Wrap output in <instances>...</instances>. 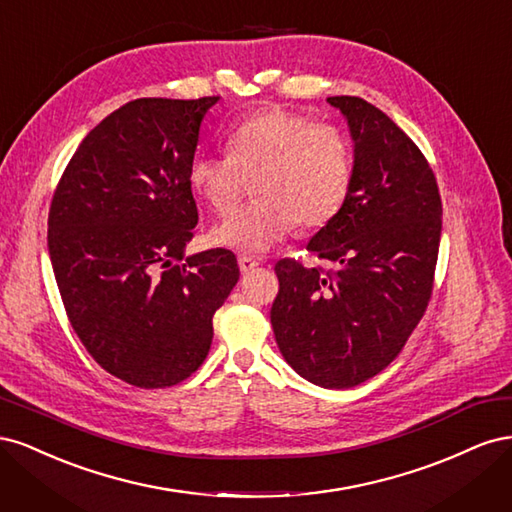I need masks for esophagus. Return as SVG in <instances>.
Segmentation results:
<instances>
[{"label":"esophagus","mask_w":512,"mask_h":512,"mask_svg":"<svg viewBox=\"0 0 512 512\" xmlns=\"http://www.w3.org/2000/svg\"><path fill=\"white\" fill-rule=\"evenodd\" d=\"M258 267H260V262H258L256 258H250V256H241V258H239V271H241L243 275L256 271Z\"/></svg>","instance_id":"1"}]
</instances>
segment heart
Returning a JSON list of instances; mask_svg holds the SVG:
<instances>
[{
	"label": "heart",
	"mask_w": 512,
	"mask_h": 512,
	"mask_svg": "<svg viewBox=\"0 0 512 512\" xmlns=\"http://www.w3.org/2000/svg\"><path fill=\"white\" fill-rule=\"evenodd\" d=\"M226 151L228 156L196 153L188 183L213 213L228 218L241 203L245 179H256L258 203L213 230V241L228 250L260 256L297 224H329L346 203L352 149L335 126L267 108L228 132Z\"/></svg>",
	"instance_id": "1"
}]
</instances>
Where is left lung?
<instances>
[{
  "label": "left lung",
  "instance_id": "8db88e82",
  "mask_svg": "<svg viewBox=\"0 0 512 512\" xmlns=\"http://www.w3.org/2000/svg\"><path fill=\"white\" fill-rule=\"evenodd\" d=\"M354 143L344 207L307 250L335 271L275 265V342L297 374L322 389H350L389 365L423 318L442 235V200L425 156L380 108L327 98Z\"/></svg>",
  "mask_w": 512,
  "mask_h": 512
}]
</instances>
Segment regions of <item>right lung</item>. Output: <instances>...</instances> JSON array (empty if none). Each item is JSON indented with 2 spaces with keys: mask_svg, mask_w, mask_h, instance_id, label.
Masks as SVG:
<instances>
[{
  "mask_svg": "<svg viewBox=\"0 0 512 512\" xmlns=\"http://www.w3.org/2000/svg\"><path fill=\"white\" fill-rule=\"evenodd\" d=\"M220 98H138L72 156L49 211V254L74 333L108 374L164 389L207 359L239 280L228 250L185 256L198 222L188 166Z\"/></svg>",
  "mask_w": 512,
  "mask_h": 512,
  "instance_id": "obj_1",
  "label": "right lung"
}]
</instances>
